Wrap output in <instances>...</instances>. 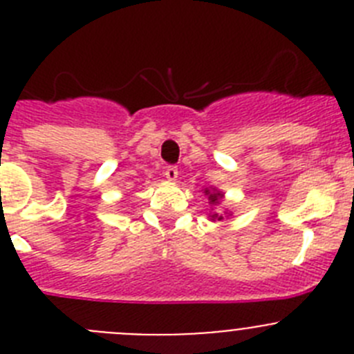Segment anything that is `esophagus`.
I'll return each instance as SVG.
<instances>
[{
	"mask_svg": "<svg viewBox=\"0 0 354 354\" xmlns=\"http://www.w3.org/2000/svg\"><path fill=\"white\" fill-rule=\"evenodd\" d=\"M165 177H167L168 180H177V177H179V170L175 167H167V170H165Z\"/></svg>",
	"mask_w": 354,
	"mask_h": 354,
	"instance_id": "34e87169",
	"label": "esophagus"
}]
</instances>
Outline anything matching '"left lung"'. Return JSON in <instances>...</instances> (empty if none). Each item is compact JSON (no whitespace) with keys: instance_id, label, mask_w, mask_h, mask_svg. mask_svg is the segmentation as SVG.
<instances>
[{"instance_id":"1","label":"left lung","mask_w":354,"mask_h":354,"mask_svg":"<svg viewBox=\"0 0 354 354\" xmlns=\"http://www.w3.org/2000/svg\"><path fill=\"white\" fill-rule=\"evenodd\" d=\"M205 195L209 196V204H220L221 196H223V193L216 192V189H205ZM211 220H223V216L221 214H211Z\"/></svg>"}]
</instances>
